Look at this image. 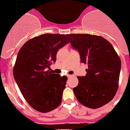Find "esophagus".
Wrapping results in <instances>:
<instances>
[{"label": "esophagus", "instance_id": "esophagus-1", "mask_svg": "<svg viewBox=\"0 0 130 130\" xmlns=\"http://www.w3.org/2000/svg\"><path fill=\"white\" fill-rule=\"evenodd\" d=\"M67 76H68V78H70L72 76V75H71V74H67Z\"/></svg>", "mask_w": 130, "mask_h": 130}]
</instances>
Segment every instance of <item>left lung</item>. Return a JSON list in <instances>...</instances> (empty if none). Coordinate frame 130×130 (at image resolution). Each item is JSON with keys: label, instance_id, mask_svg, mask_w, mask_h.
Returning <instances> with one entry per match:
<instances>
[{"label": "left lung", "instance_id": "8db88e82", "mask_svg": "<svg viewBox=\"0 0 130 130\" xmlns=\"http://www.w3.org/2000/svg\"><path fill=\"white\" fill-rule=\"evenodd\" d=\"M72 46L80 53V62L88 64L87 74L78 76L73 89L85 107L97 109L110 102L119 87L121 60L104 37L90 34H68Z\"/></svg>", "mask_w": 130, "mask_h": 130}]
</instances>
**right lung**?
<instances>
[{
	"label": "right lung",
	"instance_id": "add662e5",
	"mask_svg": "<svg viewBox=\"0 0 130 130\" xmlns=\"http://www.w3.org/2000/svg\"><path fill=\"white\" fill-rule=\"evenodd\" d=\"M68 43L67 35L45 34L28 40L19 51L14 78L24 99L37 111L47 113L61 103L68 78L50 70L58 51Z\"/></svg>",
	"mask_w": 130,
	"mask_h": 130
}]
</instances>
